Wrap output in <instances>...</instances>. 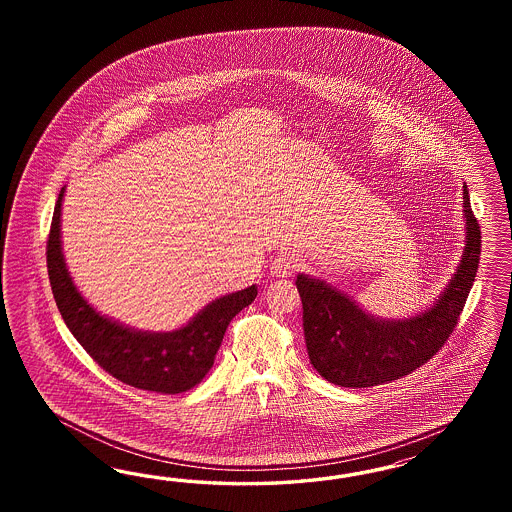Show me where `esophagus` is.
<instances>
[{
  "instance_id": "1",
  "label": "esophagus",
  "mask_w": 512,
  "mask_h": 512,
  "mask_svg": "<svg viewBox=\"0 0 512 512\" xmlns=\"http://www.w3.org/2000/svg\"><path fill=\"white\" fill-rule=\"evenodd\" d=\"M296 270H298V257L291 251L289 253L287 251L279 253L278 257L274 259V263H272V274L276 278H291Z\"/></svg>"
}]
</instances>
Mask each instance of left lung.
<instances>
[{
	"instance_id": "left-lung-1",
	"label": "left lung",
	"mask_w": 512,
	"mask_h": 512,
	"mask_svg": "<svg viewBox=\"0 0 512 512\" xmlns=\"http://www.w3.org/2000/svg\"><path fill=\"white\" fill-rule=\"evenodd\" d=\"M464 217L462 261L434 304L413 317H375L326 281L296 276L306 347L321 377L340 387L383 385L417 370L445 345L458 325L481 257V227L465 184Z\"/></svg>"
}]
</instances>
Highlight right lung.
Masks as SVG:
<instances>
[{
    "label": "right lung",
    "mask_w": 512,
    "mask_h": 512,
    "mask_svg": "<svg viewBox=\"0 0 512 512\" xmlns=\"http://www.w3.org/2000/svg\"><path fill=\"white\" fill-rule=\"evenodd\" d=\"M56 201L47 242L48 279L63 321L86 353L125 385L180 394L199 385L214 366L217 349L234 315L249 306L257 287L219 296L187 325L171 332H150L101 315L80 295L67 270L62 249V202Z\"/></svg>",
    "instance_id": "1"
}]
</instances>
